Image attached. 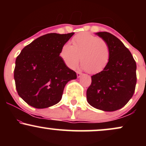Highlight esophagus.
I'll return each instance as SVG.
<instances>
[{"label": "esophagus", "instance_id": "esophagus-1", "mask_svg": "<svg viewBox=\"0 0 146 146\" xmlns=\"http://www.w3.org/2000/svg\"><path fill=\"white\" fill-rule=\"evenodd\" d=\"M82 75V73H80V72H77V77H78V78H80V77H81Z\"/></svg>", "mask_w": 146, "mask_h": 146}]
</instances>
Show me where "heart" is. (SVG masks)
Segmentation results:
<instances>
[{
    "mask_svg": "<svg viewBox=\"0 0 146 146\" xmlns=\"http://www.w3.org/2000/svg\"><path fill=\"white\" fill-rule=\"evenodd\" d=\"M71 42L72 45L64 44L60 53L68 68H74L80 60L82 62V68L90 73H100L107 66L110 51L109 45L104 39L83 32L73 37Z\"/></svg>",
    "mask_w": 146,
    "mask_h": 146,
    "instance_id": "b5f03b06",
    "label": "heart"
}]
</instances>
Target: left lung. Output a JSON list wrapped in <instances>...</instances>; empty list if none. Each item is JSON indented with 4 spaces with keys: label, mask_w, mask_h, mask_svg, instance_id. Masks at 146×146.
<instances>
[{
    "label": "left lung",
    "mask_w": 146,
    "mask_h": 146,
    "mask_svg": "<svg viewBox=\"0 0 146 146\" xmlns=\"http://www.w3.org/2000/svg\"><path fill=\"white\" fill-rule=\"evenodd\" d=\"M109 45L110 56L104 69L91 76L86 91L91 106L106 112L123 108L132 98L137 83V64L119 39L108 32L95 33Z\"/></svg>",
    "instance_id": "obj_1"
}]
</instances>
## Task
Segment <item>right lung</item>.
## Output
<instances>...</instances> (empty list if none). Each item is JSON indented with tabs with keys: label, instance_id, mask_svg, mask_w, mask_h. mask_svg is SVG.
Listing matches in <instances>:
<instances>
[{
	"label": "right lung",
	"instance_id": "right-lung-1",
	"mask_svg": "<svg viewBox=\"0 0 146 146\" xmlns=\"http://www.w3.org/2000/svg\"><path fill=\"white\" fill-rule=\"evenodd\" d=\"M74 33H51L36 38L22 50L16 60L14 80L18 94L36 108L56 104L76 73L65 64L60 51Z\"/></svg>",
	"mask_w": 146,
	"mask_h": 146
}]
</instances>
